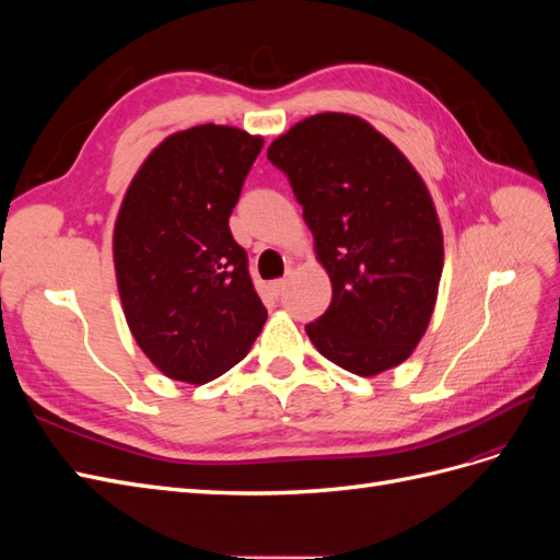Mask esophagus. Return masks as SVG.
I'll return each mask as SVG.
<instances>
[{
	"label": "esophagus",
	"mask_w": 560,
	"mask_h": 560,
	"mask_svg": "<svg viewBox=\"0 0 560 560\" xmlns=\"http://www.w3.org/2000/svg\"><path fill=\"white\" fill-rule=\"evenodd\" d=\"M284 287H287V278H280V280L270 282V290H273L276 296H282V294H284Z\"/></svg>",
	"instance_id": "esophagus-1"
}]
</instances>
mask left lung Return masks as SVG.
Here are the masks:
<instances>
[{"label": "left lung", "instance_id": "1", "mask_svg": "<svg viewBox=\"0 0 560 560\" xmlns=\"http://www.w3.org/2000/svg\"><path fill=\"white\" fill-rule=\"evenodd\" d=\"M290 179L331 278V303L306 334L358 376L401 364L425 334L444 238L425 182L401 151L350 114H317L268 147Z\"/></svg>", "mask_w": 560, "mask_h": 560}]
</instances>
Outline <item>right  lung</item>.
<instances>
[{
  "label": "right lung",
  "mask_w": 560,
  "mask_h": 560,
  "mask_svg": "<svg viewBox=\"0 0 560 560\" xmlns=\"http://www.w3.org/2000/svg\"><path fill=\"white\" fill-rule=\"evenodd\" d=\"M261 138L229 126L175 132L128 186L114 229L118 294L135 341L165 376L208 383L266 322L229 217Z\"/></svg>",
  "instance_id": "add662e5"
}]
</instances>
